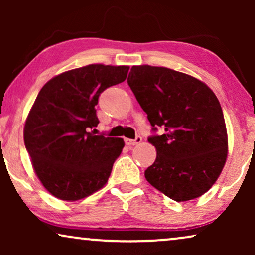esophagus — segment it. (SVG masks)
Here are the masks:
<instances>
[{"mask_svg": "<svg viewBox=\"0 0 255 255\" xmlns=\"http://www.w3.org/2000/svg\"><path fill=\"white\" fill-rule=\"evenodd\" d=\"M141 140H142V138L140 137V135H137L135 139H128V138L125 139V144L128 145V146H134V145L140 144Z\"/></svg>", "mask_w": 255, "mask_h": 255, "instance_id": "34e87169", "label": "esophagus"}]
</instances>
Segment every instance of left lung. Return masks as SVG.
<instances>
[{
  "instance_id": "left-lung-1",
  "label": "left lung",
  "mask_w": 255,
  "mask_h": 255,
  "mask_svg": "<svg viewBox=\"0 0 255 255\" xmlns=\"http://www.w3.org/2000/svg\"><path fill=\"white\" fill-rule=\"evenodd\" d=\"M128 83L147 114L148 141L156 159L145 170L149 184L172 200H194L210 189L228 156V133L221 103L200 80L155 66H133Z\"/></svg>"
}]
</instances>
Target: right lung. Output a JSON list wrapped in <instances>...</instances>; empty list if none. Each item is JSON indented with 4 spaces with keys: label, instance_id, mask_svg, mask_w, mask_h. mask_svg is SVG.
I'll list each match as a JSON object with an SVG mask.
<instances>
[{
    "label": "right lung",
    "instance_id": "obj_1",
    "mask_svg": "<svg viewBox=\"0 0 255 255\" xmlns=\"http://www.w3.org/2000/svg\"><path fill=\"white\" fill-rule=\"evenodd\" d=\"M128 66L88 65L61 73L40 89L24 127V142L48 193L78 201L101 189L124 147L122 138L96 134L95 106Z\"/></svg>",
    "mask_w": 255,
    "mask_h": 255
}]
</instances>
